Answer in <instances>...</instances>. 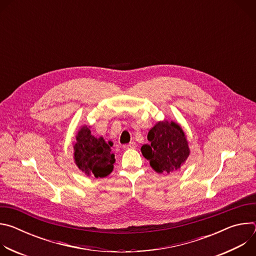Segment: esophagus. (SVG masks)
I'll return each instance as SVG.
<instances>
[{
    "label": "esophagus",
    "instance_id": "34e87169",
    "mask_svg": "<svg viewBox=\"0 0 256 256\" xmlns=\"http://www.w3.org/2000/svg\"><path fill=\"white\" fill-rule=\"evenodd\" d=\"M122 148H124V149H134V148H136V142H130V144H124Z\"/></svg>",
    "mask_w": 256,
    "mask_h": 256
}]
</instances>
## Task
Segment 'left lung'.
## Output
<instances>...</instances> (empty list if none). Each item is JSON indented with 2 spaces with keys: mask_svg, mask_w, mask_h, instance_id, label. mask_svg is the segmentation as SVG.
<instances>
[{
  "mask_svg": "<svg viewBox=\"0 0 256 256\" xmlns=\"http://www.w3.org/2000/svg\"><path fill=\"white\" fill-rule=\"evenodd\" d=\"M150 144H144L140 151L158 173L177 171L190 155L188 144L181 128L171 122H160L148 134Z\"/></svg>",
  "mask_w": 256,
  "mask_h": 256,
  "instance_id": "left-lung-1",
  "label": "left lung"
}]
</instances>
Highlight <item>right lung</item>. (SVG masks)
<instances>
[{
    "instance_id": "add662e5",
    "label": "right lung",
    "mask_w": 256,
    "mask_h": 256,
    "mask_svg": "<svg viewBox=\"0 0 256 256\" xmlns=\"http://www.w3.org/2000/svg\"><path fill=\"white\" fill-rule=\"evenodd\" d=\"M112 142H106L103 138H95L90 130L84 126L76 136L75 162L77 166L87 175L96 178L105 177L114 169V155L110 152Z\"/></svg>"
}]
</instances>
